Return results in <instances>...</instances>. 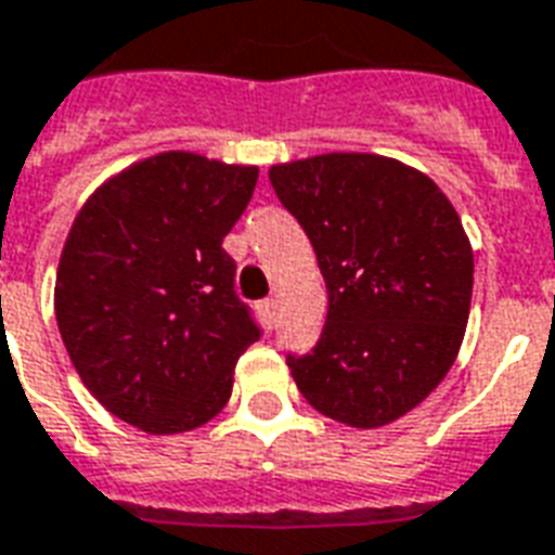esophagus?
<instances>
[{
    "mask_svg": "<svg viewBox=\"0 0 555 555\" xmlns=\"http://www.w3.org/2000/svg\"><path fill=\"white\" fill-rule=\"evenodd\" d=\"M258 309H261V314H264L267 323H273V318H276V299L273 297H267L258 302Z\"/></svg>",
    "mask_w": 555,
    "mask_h": 555,
    "instance_id": "esophagus-1",
    "label": "esophagus"
}]
</instances>
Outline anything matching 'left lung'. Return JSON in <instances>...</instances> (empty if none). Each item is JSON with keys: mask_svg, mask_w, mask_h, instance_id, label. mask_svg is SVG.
I'll return each instance as SVG.
<instances>
[{"mask_svg": "<svg viewBox=\"0 0 555 555\" xmlns=\"http://www.w3.org/2000/svg\"><path fill=\"white\" fill-rule=\"evenodd\" d=\"M326 282V323L291 376L320 414L359 429L412 412L465 338L474 253L438 184L391 158L332 152L270 170Z\"/></svg>", "mask_w": 555, "mask_h": 555, "instance_id": "left-lung-1", "label": "left lung"}]
</instances>
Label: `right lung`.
<instances>
[{
    "mask_svg": "<svg viewBox=\"0 0 555 555\" xmlns=\"http://www.w3.org/2000/svg\"><path fill=\"white\" fill-rule=\"evenodd\" d=\"M256 167L164 152L102 184L61 253L55 318L81 382L152 435L211 421L261 323L235 294L223 237Z\"/></svg>",
    "mask_w": 555,
    "mask_h": 555,
    "instance_id": "obj_1",
    "label": "right lung"
}]
</instances>
